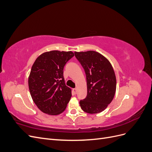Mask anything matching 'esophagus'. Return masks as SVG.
I'll return each instance as SVG.
<instances>
[{
    "mask_svg": "<svg viewBox=\"0 0 152 152\" xmlns=\"http://www.w3.org/2000/svg\"><path fill=\"white\" fill-rule=\"evenodd\" d=\"M73 94H77V89H73Z\"/></svg>",
    "mask_w": 152,
    "mask_h": 152,
    "instance_id": "esophagus-1",
    "label": "esophagus"
}]
</instances>
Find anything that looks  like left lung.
I'll return each mask as SVG.
<instances>
[{
	"label": "left lung",
	"mask_w": 152,
	"mask_h": 152,
	"mask_svg": "<svg viewBox=\"0 0 152 152\" xmlns=\"http://www.w3.org/2000/svg\"><path fill=\"white\" fill-rule=\"evenodd\" d=\"M86 75L87 94L80 105L84 112L98 113L112 102L116 91V77L108 59L94 50L75 52Z\"/></svg>",
	"instance_id": "8db88e82"
}]
</instances>
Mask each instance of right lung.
I'll return each mask as SVG.
<instances>
[{
  "label": "right lung",
  "mask_w": 152,
  "mask_h": 152,
  "mask_svg": "<svg viewBox=\"0 0 152 152\" xmlns=\"http://www.w3.org/2000/svg\"><path fill=\"white\" fill-rule=\"evenodd\" d=\"M73 56L72 51L50 50L40 54L32 65L28 77L30 93L43 113L57 115L66 109L72 90L65 85L63 68Z\"/></svg>",
  "instance_id": "right-lung-1"
}]
</instances>
